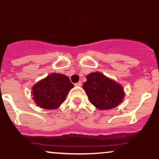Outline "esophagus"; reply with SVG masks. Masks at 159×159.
<instances>
[{
	"label": "esophagus",
	"mask_w": 159,
	"mask_h": 159,
	"mask_svg": "<svg viewBox=\"0 0 159 159\" xmlns=\"http://www.w3.org/2000/svg\"><path fill=\"white\" fill-rule=\"evenodd\" d=\"M81 85H82V82L81 81H79V82H78V83L75 84V86H76V87H81Z\"/></svg>",
	"instance_id": "1"
}]
</instances>
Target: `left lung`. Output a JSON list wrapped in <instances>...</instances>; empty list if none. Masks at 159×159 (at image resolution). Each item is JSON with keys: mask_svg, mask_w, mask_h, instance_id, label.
<instances>
[{"mask_svg": "<svg viewBox=\"0 0 159 159\" xmlns=\"http://www.w3.org/2000/svg\"><path fill=\"white\" fill-rule=\"evenodd\" d=\"M86 78L83 89L90 103L98 110L114 108L123 101V87L114 80L98 72H91Z\"/></svg>", "mask_w": 159, "mask_h": 159, "instance_id": "8db88e82", "label": "left lung"}]
</instances>
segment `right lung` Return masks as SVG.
Returning <instances> with one entry per match:
<instances>
[{
  "label": "right lung",
  "instance_id": "obj_1",
  "mask_svg": "<svg viewBox=\"0 0 159 159\" xmlns=\"http://www.w3.org/2000/svg\"><path fill=\"white\" fill-rule=\"evenodd\" d=\"M73 87L66 75L54 72L33 86L31 95L37 106L52 110L61 106Z\"/></svg>",
  "mask_w": 159,
  "mask_h": 159
}]
</instances>
